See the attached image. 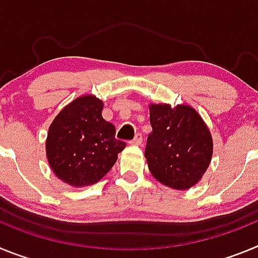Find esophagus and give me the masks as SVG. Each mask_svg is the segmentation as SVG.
<instances>
[{
  "instance_id": "1",
  "label": "esophagus",
  "mask_w": 258,
  "mask_h": 258,
  "mask_svg": "<svg viewBox=\"0 0 258 258\" xmlns=\"http://www.w3.org/2000/svg\"><path fill=\"white\" fill-rule=\"evenodd\" d=\"M131 145H136V146H140L141 143H142V134H140V133H137L136 134V137H134L133 140L131 141Z\"/></svg>"
}]
</instances>
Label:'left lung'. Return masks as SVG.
<instances>
[{
  "instance_id": "left-lung-1",
  "label": "left lung",
  "mask_w": 258,
  "mask_h": 258,
  "mask_svg": "<svg viewBox=\"0 0 258 258\" xmlns=\"http://www.w3.org/2000/svg\"><path fill=\"white\" fill-rule=\"evenodd\" d=\"M152 133L145 156L155 178L168 187L187 190L206 173L213 154L209 129L190 106L151 104Z\"/></svg>"
}]
</instances>
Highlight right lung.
Here are the masks:
<instances>
[{
    "label": "right lung",
    "mask_w": 258,
    "mask_h": 258,
    "mask_svg": "<svg viewBox=\"0 0 258 258\" xmlns=\"http://www.w3.org/2000/svg\"><path fill=\"white\" fill-rule=\"evenodd\" d=\"M103 102L84 95L61 109L49 127L46 155L52 172L66 183L81 187L111 170L126 143L102 117Z\"/></svg>",
    "instance_id": "right-lung-1"
}]
</instances>
